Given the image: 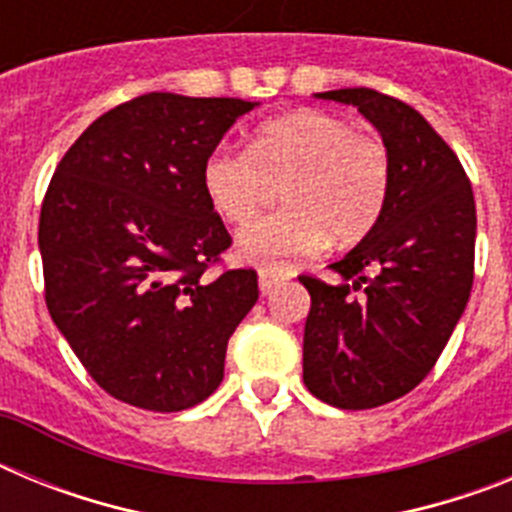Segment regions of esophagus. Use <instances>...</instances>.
<instances>
[{"label": "esophagus", "instance_id": "obj_1", "mask_svg": "<svg viewBox=\"0 0 512 512\" xmlns=\"http://www.w3.org/2000/svg\"><path fill=\"white\" fill-rule=\"evenodd\" d=\"M292 279V274H289L287 269H282V266H264V269H259V289L261 295H269L271 289L279 287V284L289 282Z\"/></svg>", "mask_w": 512, "mask_h": 512}]
</instances>
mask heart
<instances>
[{
  "instance_id": "1",
  "label": "heart",
  "mask_w": 512,
  "mask_h": 512,
  "mask_svg": "<svg viewBox=\"0 0 512 512\" xmlns=\"http://www.w3.org/2000/svg\"><path fill=\"white\" fill-rule=\"evenodd\" d=\"M277 212L253 220L235 238L246 264L277 266L318 253L330 238L351 246L372 233L392 189V158L374 135L320 110L266 120L248 151L217 146L202 161L200 182L217 215L243 225L279 182Z\"/></svg>"
}]
</instances>
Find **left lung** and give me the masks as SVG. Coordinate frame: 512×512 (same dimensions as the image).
<instances>
[{"instance_id": "1", "label": "left lung", "mask_w": 512, "mask_h": 512, "mask_svg": "<svg viewBox=\"0 0 512 512\" xmlns=\"http://www.w3.org/2000/svg\"><path fill=\"white\" fill-rule=\"evenodd\" d=\"M354 104L382 135L392 189L379 223L310 292L302 379L318 400L369 410L408 395L449 343L474 282L477 210L467 174L418 110L374 89L315 94Z\"/></svg>"}]
</instances>
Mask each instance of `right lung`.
<instances>
[{"label": "right lung", "mask_w": 512, "mask_h": 512, "mask_svg": "<svg viewBox=\"0 0 512 512\" xmlns=\"http://www.w3.org/2000/svg\"><path fill=\"white\" fill-rule=\"evenodd\" d=\"M259 102L151 92L104 112L61 158L40 210L45 302L94 382L176 413L220 387L253 269L207 279L230 246L202 161Z\"/></svg>", "instance_id": "obj_1"}]
</instances>
